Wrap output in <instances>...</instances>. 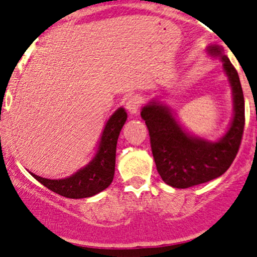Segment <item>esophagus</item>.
<instances>
[{
  "mask_svg": "<svg viewBox=\"0 0 257 257\" xmlns=\"http://www.w3.org/2000/svg\"><path fill=\"white\" fill-rule=\"evenodd\" d=\"M141 98L138 95H132L126 99L125 102V108L131 114H137L139 112V108H141Z\"/></svg>",
  "mask_w": 257,
  "mask_h": 257,
  "instance_id": "obj_1",
  "label": "esophagus"
}]
</instances>
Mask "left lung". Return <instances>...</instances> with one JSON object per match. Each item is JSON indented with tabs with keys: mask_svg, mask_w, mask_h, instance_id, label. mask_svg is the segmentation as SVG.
Masks as SVG:
<instances>
[{
	"mask_svg": "<svg viewBox=\"0 0 257 257\" xmlns=\"http://www.w3.org/2000/svg\"><path fill=\"white\" fill-rule=\"evenodd\" d=\"M211 57L222 62L231 87L234 114L226 133L211 142L189 133L164 102L152 99L141 115L149 129L153 157L159 175L173 188L186 189L208 183L224 174L234 162L245 125V102L239 74L219 45L206 48Z\"/></svg>",
	"mask_w": 257,
	"mask_h": 257,
	"instance_id": "left-lung-1",
	"label": "left lung"
}]
</instances>
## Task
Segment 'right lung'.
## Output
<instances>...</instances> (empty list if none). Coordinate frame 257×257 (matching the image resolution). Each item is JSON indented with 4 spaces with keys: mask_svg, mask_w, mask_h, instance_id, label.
I'll list each match as a JSON object with an SVG mask.
<instances>
[{
    "mask_svg": "<svg viewBox=\"0 0 257 257\" xmlns=\"http://www.w3.org/2000/svg\"><path fill=\"white\" fill-rule=\"evenodd\" d=\"M124 108H118L109 116L103 129L98 149L93 159L71 177L64 179H47L31 173L36 180L56 194L71 199L89 198L110 185L115 169V152L119 133L126 120Z\"/></svg>",
    "mask_w": 257,
    "mask_h": 257,
    "instance_id": "1",
    "label": "right lung"
}]
</instances>
